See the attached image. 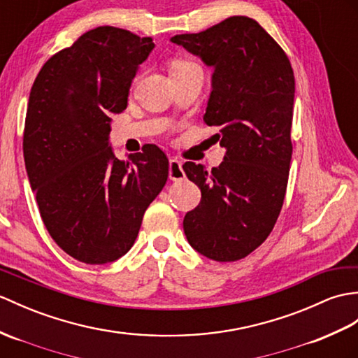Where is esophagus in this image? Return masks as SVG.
Segmentation results:
<instances>
[{
  "label": "esophagus",
  "mask_w": 358,
  "mask_h": 358,
  "mask_svg": "<svg viewBox=\"0 0 358 358\" xmlns=\"http://www.w3.org/2000/svg\"><path fill=\"white\" fill-rule=\"evenodd\" d=\"M169 178L172 181H181L186 178V173L182 171V163L178 159L169 160Z\"/></svg>",
  "instance_id": "esophagus-1"
}]
</instances>
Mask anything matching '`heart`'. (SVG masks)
I'll return each instance as SVG.
<instances>
[{
  "label": "heart",
  "mask_w": 358,
  "mask_h": 358,
  "mask_svg": "<svg viewBox=\"0 0 358 358\" xmlns=\"http://www.w3.org/2000/svg\"><path fill=\"white\" fill-rule=\"evenodd\" d=\"M187 65H194V64L189 62V61L177 59V61H173V62L171 64V70H178V69H182V66H187Z\"/></svg>",
  "instance_id": "heart-1"
}]
</instances>
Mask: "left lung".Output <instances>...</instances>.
<instances>
[{"label":"left lung","mask_w":358,"mask_h":358,"mask_svg":"<svg viewBox=\"0 0 358 358\" xmlns=\"http://www.w3.org/2000/svg\"><path fill=\"white\" fill-rule=\"evenodd\" d=\"M212 66L204 122L226 148L210 172L182 164L201 201L182 227L198 253L234 262L259 247L280 213L292 162L294 73L288 56L248 16H230L199 33L171 38Z\"/></svg>","instance_id":"8db88e82"}]
</instances>
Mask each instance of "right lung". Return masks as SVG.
I'll use <instances>...</instances> for the list:
<instances>
[{"label":"right lung","mask_w":358,"mask_h":358,"mask_svg":"<svg viewBox=\"0 0 358 358\" xmlns=\"http://www.w3.org/2000/svg\"><path fill=\"white\" fill-rule=\"evenodd\" d=\"M154 47L151 38L97 27L50 57L33 82L22 143L29 181L50 236L80 262L128 253L168 180L159 146L122 162L110 145L111 114L127 110Z\"/></svg>","instance_id":"add662e5"}]
</instances>
